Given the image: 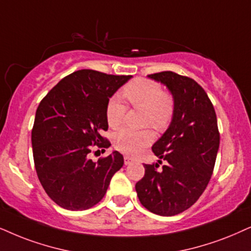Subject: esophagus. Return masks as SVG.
<instances>
[{"instance_id":"1","label":"esophagus","mask_w":251,"mask_h":251,"mask_svg":"<svg viewBox=\"0 0 251 251\" xmlns=\"http://www.w3.org/2000/svg\"><path fill=\"white\" fill-rule=\"evenodd\" d=\"M124 162H125V166H128V164H131L133 162V158L129 156H125L124 157Z\"/></svg>"}]
</instances>
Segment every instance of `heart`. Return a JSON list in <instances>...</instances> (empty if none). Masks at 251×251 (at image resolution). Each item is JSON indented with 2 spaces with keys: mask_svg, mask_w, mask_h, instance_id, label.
Instances as JSON below:
<instances>
[{
  "mask_svg": "<svg viewBox=\"0 0 251 251\" xmlns=\"http://www.w3.org/2000/svg\"><path fill=\"white\" fill-rule=\"evenodd\" d=\"M124 96L133 106L146 110L147 123L154 127L162 128L173 115V100L156 82L136 78L124 88ZM126 113V105L119 97L111 98L106 107V120L110 127L117 128L122 125ZM154 134L151 131H132L124 128L113 136V145L118 151L128 155L139 154L142 149L153 142Z\"/></svg>",
  "mask_w": 251,
  "mask_h": 251,
  "instance_id": "1",
  "label": "heart"
}]
</instances>
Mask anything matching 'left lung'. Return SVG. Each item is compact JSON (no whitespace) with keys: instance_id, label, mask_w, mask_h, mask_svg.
<instances>
[{"instance_id":"1","label":"left lung","mask_w":251,"mask_h":251,"mask_svg":"<svg viewBox=\"0 0 251 251\" xmlns=\"http://www.w3.org/2000/svg\"><path fill=\"white\" fill-rule=\"evenodd\" d=\"M166 85L174 100L169 127L153 145L166 164H144L145 176L135 184L139 201L155 214L171 217L195 204L210 182L220 135L214 107L192 78L174 72L148 75Z\"/></svg>"}]
</instances>
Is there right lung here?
<instances>
[{
  "instance_id": "add662e5",
  "label": "right lung",
  "mask_w": 251,
  "mask_h": 251,
  "mask_svg": "<svg viewBox=\"0 0 251 251\" xmlns=\"http://www.w3.org/2000/svg\"><path fill=\"white\" fill-rule=\"evenodd\" d=\"M131 77L82 69L62 78L38 106L31 135L34 167L50 198L66 210L100 202L123 167L117 151L97 162L88 155L95 145L111 146L102 136L109 127L107 104Z\"/></svg>"
}]
</instances>
